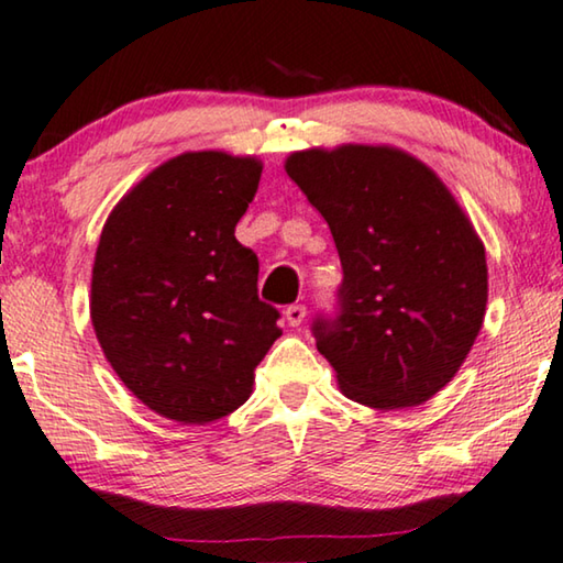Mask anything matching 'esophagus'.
<instances>
[{"instance_id":"1","label":"esophagus","mask_w":563,"mask_h":563,"mask_svg":"<svg viewBox=\"0 0 563 563\" xmlns=\"http://www.w3.org/2000/svg\"><path fill=\"white\" fill-rule=\"evenodd\" d=\"M284 317H287V322L291 324V328H299V324L305 322L307 309H305V305H289L287 312H284Z\"/></svg>"}]
</instances>
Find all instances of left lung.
I'll return each instance as SVG.
<instances>
[{
	"mask_svg": "<svg viewBox=\"0 0 563 563\" xmlns=\"http://www.w3.org/2000/svg\"><path fill=\"white\" fill-rule=\"evenodd\" d=\"M284 169L328 221L345 274L340 314L312 324L340 390L380 411L429 401L485 320L475 225L434 169L396 146H314Z\"/></svg>",
	"mask_w": 563,
	"mask_h": 563,
	"instance_id": "obj_1",
	"label": "left lung"
}]
</instances>
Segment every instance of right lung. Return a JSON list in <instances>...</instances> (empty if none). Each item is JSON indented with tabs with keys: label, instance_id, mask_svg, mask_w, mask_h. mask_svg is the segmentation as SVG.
<instances>
[{
	"label": "right lung",
	"instance_id": "obj_1",
	"mask_svg": "<svg viewBox=\"0 0 563 563\" xmlns=\"http://www.w3.org/2000/svg\"><path fill=\"white\" fill-rule=\"evenodd\" d=\"M262 159L185 152L154 167L106 218L91 322L124 386L159 417L210 423L249 401L282 335L258 299V258L235 241Z\"/></svg>",
	"mask_w": 563,
	"mask_h": 563
}]
</instances>
